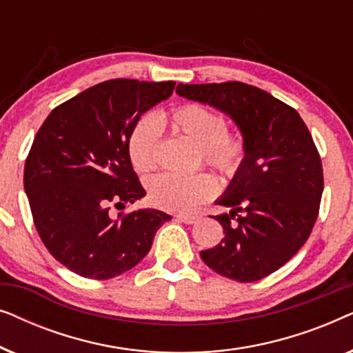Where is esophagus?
Here are the masks:
<instances>
[{"label": "esophagus", "instance_id": "esophagus-1", "mask_svg": "<svg viewBox=\"0 0 353 353\" xmlns=\"http://www.w3.org/2000/svg\"><path fill=\"white\" fill-rule=\"evenodd\" d=\"M176 219L180 220V221H183V223H186V225H192V223H196L197 220H199V215H192V214H178V215H176Z\"/></svg>", "mask_w": 353, "mask_h": 353}]
</instances>
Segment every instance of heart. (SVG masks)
I'll use <instances>...</instances> for the list:
<instances>
[{"label":"heart","mask_w":353,"mask_h":353,"mask_svg":"<svg viewBox=\"0 0 353 353\" xmlns=\"http://www.w3.org/2000/svg\"><path fill=\"white\" fill-rule=\"evenodd\" d=\"M176 134L194 143L201 157L226 178L238 175L249 154L248 138L243 132H231L223 115L199 104H183L161 117ZM128 157L139 173L152 172L159 163L161 128L151 117H141L134 123L127 143ZM149 199L165 210L186 212L201 202L209 201L216 192V181L209 173L176 176L170 173L154 176L149 181Z\"/></svg>","instance_id":"1"}]
</instances>
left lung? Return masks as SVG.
Wrapping results in <instances>:
<instances>
[{"instance_id":"obj_1","label":"left lung","mask_w":353,"mask_h":353,"mask_svg":"<svg viewBox=\"0 0 353 353\" xmlns=\"http://www.w3.org/2000/svg\"><path fill=\"white\" fill-rule=\"evenodd\" d=\"M176 93L228 114L248 138V159L216 201L230 207L214 216L225 238L201 250V259L225 278L259 281L288 263L312 233L325 186L320 152L297 110L257 86L180 83Z\"/></svg>"}]
</instances>
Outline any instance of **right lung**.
Segmentation results:
<instances>
[{
    "instance_id": "add662e5",
    "label": "right lung",
    "mask_w": 353,
    "mask_h": 353,
    "mask_svg": "<svg viewBox=\"0 0 353 353\" xmlns=\"http://www.w3.org/2000/svg\"><path fill=\"white\" fill-rule=\"evenodd\" d=\"M175 81L115 79L51 110L23 168L33 223L57 262L90 279H110L151 250L165 212H120L146 194L128 157L141 114L173 93Z\"/></svg>"
}]
</instances>
